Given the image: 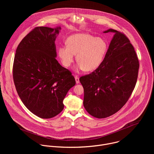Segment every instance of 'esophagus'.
Wrapping results in <instances>:
<instances>
[{
  "instance_id": "esophagus-1",
  "label": "esophagus",
  "mask_w": 154,
  "mask_h": 154,
  "mask_svg": "<svg viewBox=\"0 0 154 154\" xmlns=\"http://www.w3.org/2000/svg\"><path fill=\"white\" fill-rule=\"evenodd\" d=\"M75 80L76 83L78 84V83L80 82V81H79V78L77 76H75Z\"/></svg>"
}]
</instances>
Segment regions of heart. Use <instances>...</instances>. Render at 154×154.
Here are the masks:
<instances>
[{
	"label": "heart",
	"instance_id": "1",
	"mask_svg": "<svg viewBox=\"0 0 154 154\" xmlns=\"http://www.w3.org/2000/svg\"><path fill=\"white\" fill-rule=\"evenodd\" d=\"M67 46L59 48L58 56L66 67L74 62V55L79 63L78 69L92 71L102 63L108 51V44L103 38H96L88 33H79L70 36Z\"/></svg>",
	"mask_w": 154,
	"mask_h": 154
}]
</instances>
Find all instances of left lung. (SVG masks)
Masks as SVG:
<instances>
[{"label":"left lung","instance_id":"left-lung-1","mask_svg":"<svg viewBox=\"0 0 154 154\" xmlns=\"http://www.w3.org/2000/svg\"><path fill=\"white\" fill-rule=\"evenodd\" d=\"M105 57L93 72L80 78L84 90L83 106L91 116L105 118L126 103L137 81L139 61L128 38L116 30Z\"/></svg>","mask_w":154,"mask_h":154}]
</instances>
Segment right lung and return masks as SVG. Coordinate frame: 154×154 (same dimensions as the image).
Instances as JSON below:
<instances>
[{
    "label": "right lung",
    "mask_w": 154,
    "mask_h": 154,
    "mask_svg": "<svg viewBox=\"0 0 154 154\" xmlns=\"http://www.w3.org/2000/svg\"><path fill=\"white\" fill-rule=\"evenodd\" d=\"M60 27H37L20 41L13 77L22 102L36 116L52 118L64 108L63 99L75 85L71 72L56 60L55 41Z\"/></svg>",
    "instance_id": "obj_1"
}]
</instances>
